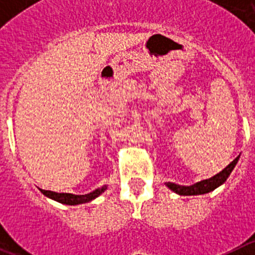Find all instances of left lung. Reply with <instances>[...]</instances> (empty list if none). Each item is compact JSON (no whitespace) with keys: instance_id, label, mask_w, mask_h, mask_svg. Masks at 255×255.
Returning a JSON list of instances; mask_svg holds the SVG:
<instances>
[{"instance_id":"obj_1","label":"left lung","mask_w":255,"mask_h":255,"mask_svg":"<svg viewBox=\"0 0 255 255\" xmlns=\"http://www.w3.org/2000/svg\"><path fill=\"white\" fill-rule=\"evenodd\" d=\"M239 158H240V154H239L231 163L227 164L224 170L220 171L218 173H216L215 176L195 182L193 185H179V184H175V182H164V185L167 186L170 190H172L173 193H176V194L179 195L207 194V193H211V191H213L215 189H217L218 186L224 185L225 181L229 179L230 173L233 172V170L235 168Z\"/></svg>"}]
</instances>
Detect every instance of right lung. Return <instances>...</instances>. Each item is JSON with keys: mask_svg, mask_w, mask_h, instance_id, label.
I'll return each mask as SVG.
<instances>
[{"mask_svg": "<svg viewBox=\"0 0 255 255\" xmlns=\"http://www.w3.org/2000/svg\"><path fill=\"white\" fill-rule=\"evenodd\" d=\"M42 191V194L46 195L49 199H53L58 203L66 204V206H78V204H84L89 203L92 200H94L96 198L100 197L102 193H105L107 190V185H103L101 188L96 189V190L88 193V194L84 195H76L71 194V193H56V191L51 190H43V189H39Z\"/></svg>", "mask_w": 255, "mask_h": 255, "instance_id": "add662e5", "label": "right lung"}]
</instances>
